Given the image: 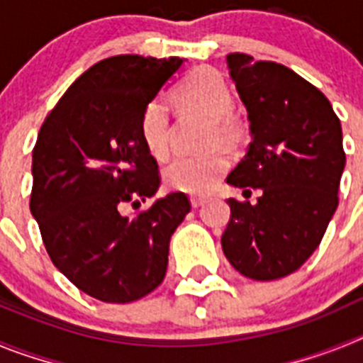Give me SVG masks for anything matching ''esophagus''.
<instances>
[{"label": "esophagus", "instance_id": "34e87169", "mask_svg": "<svg viewBox=\"0 0 363 363\" xmlns=\"http://www.w3.org/2000/svg\"><path fill=\"white\" fill-rule=\"evenodd\" d=\"M205 201H207V200H205L203 196H192V198H191V205H192V207H194V209H198V207H201V205H203Z\"/></svg>", "mask_w": 363, "mask_h": 363}]
</instances>
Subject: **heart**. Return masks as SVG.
<instances>
[{"mask_svg": "<svg viewBox=\"0 0 363 363\" xmlns=\"http://www.w3.org/2000/svg\"><path fill=\"white\" fill-rule=\"evenodd\" d=\"M174 101L184 111L200 112L211 120L209 145L236 147L243 138L240 121L233 116V92L218 70L200 67L192 70L176 86ZM140 134L154 158H165L171 145V114L162 98L150 99L140 116ZM229 167V160L220 150L201 156H176L165 167L169 187L189 194H203L218 182Z\"/></svg>", "mask_w": 363, "mask_h": 363, "instance_id": "b5f03b06", "label": "heart"}]
</instances>
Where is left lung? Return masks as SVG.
<instances>
[{
  "instance_id": "left-lung-1",
  "label": "left lung",
  "mask_w": 363,
  "mask_h": 363,
  "mask_svg": "<svg viewBox=\"0 0 363 363\" xmlns=\"http://www.w3.org/2000/svg\"><path fill=\"white\" fill-rule=\"evenodd\" d=\"M227 67L252 142L227 184L262 189L255 205L229 198L221 249L252 280L284 278L316 251L338 207L342 125L329 99L294 70L233 52Z\"/></svg>"
}]
</instances>
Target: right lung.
<instances>
[{"mask_svg": "<svg viewBox=\"0 0 363 363\" xmlns=\"http://www.w3.org/2000/svg\"><path fill=\"white\" fill-rule=\"evenodd\" d=\"M182 63L138 54L101 60L69 86L38 134L30 213L52 264L96 300L129 303L152 293L165 278L172 233L191 211L184 192H171L121 214L160 187L140 116Z\"/></svg>", "mask_w": 363, "mask_h": 363, "instance_id": "right-lung-1", "label": "right lung"}]
</instances>
